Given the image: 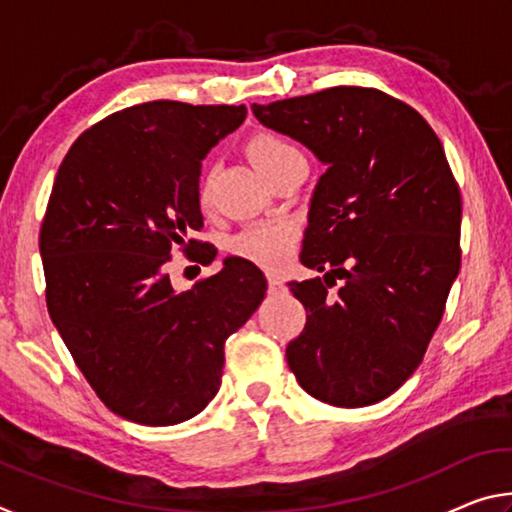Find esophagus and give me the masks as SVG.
Segmentation results:
<instances>
[{
  "mask_svg": "<svg viewBox=\"0 0 512 512\" xmlns=\"http://www.w3.org/2000/svg\"><path fill=\"white\" fill-rule=\"evenodd\" d=\"M268 291L271 293H280V291H284L287 287H284V280L282 277H277V275H268Z\"/></svg>",
  "mask_w": 512,
  "mask_h": 512,
  "instance_id": "esophagus-1",
  "label": "esophagus"
}]
</instances>
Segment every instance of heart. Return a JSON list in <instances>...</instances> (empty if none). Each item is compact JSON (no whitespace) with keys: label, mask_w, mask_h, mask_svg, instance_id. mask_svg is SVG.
Returning a JSON list of instances; mask_svg holds the SVG:
<instances>
[{"label":"heart","mask_w":512,"mask_h":512,"mask_svg":"<svg viewBox=\"0 0 512 512\" xmlns=\"http://www.w3.org/2000/svg\"><path fill=\"white\" fill-rule=\"evenodd\" d=\"M246 153L250 162L264 173L268 178L271 173L282 167L284 162L293 155H300L293 144H289L284 137L275 133H255L246 142ZM198 201L205 207L210 203V185H207V178L201 180V189H198ZM300 232L298 225L291 221H264V223H253L248 225L235 235L232 239V253L241 259H248L262 268H275L284 266L291 259L293 250L298 246Z\"/></svg>","instance_id":"1"}]
</instances>
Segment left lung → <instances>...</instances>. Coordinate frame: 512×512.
<instances>
[{"mask_svg": "<svg viewBox=\"0 0 512 512\" xmlns=\"http://www.w3.org/2000/svg\"><path fill=\"white\" fill-rule=\"evenodd\" d=\"M253 112L327 164L300 253L323 277L289 282L307 311L289 368L320 402L375 404L422 363L461 268V189L443 144L418 110L375 88Z\"/></svg>", "mask_w": 512, "mask_h": 512, "instance_id": "obj_1", "label": "left lung"}]
</instances>
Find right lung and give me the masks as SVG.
I'll use <instances>...</instances> for the list:
<instances>
[{"instance_id": "obj_1", "label": "right lung", "mask_w": 512, "mask_h": 512, "mask_svg": "<svg viewBox=\"0 0 512 512\" xmlns=\"http://www.w3.org/2000/svg\"><path fill=\"white\" fill-rule=\"evenodd\" d=\"M246 106L146 101L81 133L56 173L40 228L49 316L92 391L121 418L169 427L221 386L223 345L259 307L266 280L230 257L176 293L171 248L210 264L201 160Z\"/></svg>"}]
</instances>
